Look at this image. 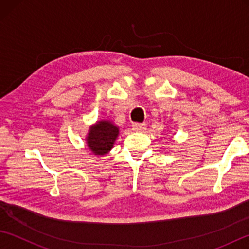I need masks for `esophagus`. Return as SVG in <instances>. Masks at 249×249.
Masks as SVG:
<instances>
[{
    "label": "esophagus",
    "instance_id": "34e87169",
    "mask_svg": "<svg viewBox=\"0 0 249 249\" xmlns=\"http://www.w3.org/2000/svg\"><path fill=\"white\" fill-rule=\"evenodd\" d=\"M133 128L135 131H144L146 129V124L144 123H134Z\"/></svg>",
    "mask_w": 249,
    "mask_h": 249
}]
</instances>
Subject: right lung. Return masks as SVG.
<instances>
[{
	"label": "right lung",
	"instance_id": "add662e5",
	"mask_svg": "<svg viewBox=\"0 0 249 249\" xmlns=\"http://www.w3.org/2000/svg\"><path fill=\"white\" fill-rule=\"evenodd\" d=\"M119 127L108 120L98 121L89 127L87 136V144L94 155L103 156L112 149L119 136Z\"/></svg>",
	"mask_w": 249,
	"mask_h": 249
}]
</instances>
